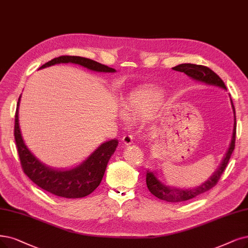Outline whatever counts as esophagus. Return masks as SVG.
Wrapping results in <instances>:
<instances>
[{"label":"esophagus","mask_w":248,"mask_h":248,"mask_svg":"<svg viewBox=\"0 0 248 248\" xmlns=\"http://www.w3.org/2000/svg\"><path fill=\"white\" fill-rule=\"evenodd\" d=\"M133 141V136L131 134H125L122 138V142L125 144V145H129L131 144Z\"/></svg>","instance_id":"obj_1"}]
</instances>
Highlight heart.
<instances>
[{
    "label": "heart",
    "mask_w": 248,
    "mask_h": 248,
    "mask_svg": "<svg viewBox=\"0 0 248 248\" xmlns=\"http://www.w3.org/2000/svg\"><path fill=\"white\" fill-rule=\"evenodd\" d=\"M162 93L150 86H143L128 94L124 103V110L128 115L147 116L160 104Z\"/></svg>",
    "instance_id": "heart-1"
}]
</instances>
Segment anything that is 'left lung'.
<instances>
[{
	"mask_svg": "<svg viewBox=\"0 0 248 248\" xmlns=\"http://www.w3.org/2000/svg\"><path fill=\"white\" fill-rule=\"evenodd\" d=\"M172 69L175 71L185 73L186 75L193 78L194 80L203 82L205 84L216 85V86L224 88V90H227L224 81L219 77V75H217L213 70H211L209 67H205L202 65H195V64H180ZM232 108L234 112V129H233L231 143L229 148H228V151L223 158L220 167L217 168V170L214 173V175L206 182H204L199 187L193 188V189H179V188H171L162 184L156 179V177L154 175L153 172H146V186L148 188V190H150L155 197L169 202H185L188 200L194 199V197H196L197 195L202 194L205 191H209L217 183V181L220 180L223 172L225 171V168L227 167L228 162H229L235 147L236 116H235V108L233 106V103H232Z\"/></svg>",
	"mask_w": 248,
	"mask_h": 248,
	"instance_id": "obj_1",
	"label": "left lung"
}]
</instances>
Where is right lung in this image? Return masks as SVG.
Returning a JSON list of instances; mask_svg holds the SVG:
<instances>
[{
    "mask_svg": "<svg viewBox=\"0 0 248 248\" xmlns=\"http://www.w3.org/2000/svg\"><path fill=\"white\" fill-rule=\"evenodd\" d=\"M74 63L97 72H115L116 70L91 59L79 56H60L44 64L41 68H46L59 63ZM39 68V69H41ZM20 96L18 98L15 113L14 136L17 151L20 158L23 172L33 183L42 189L66 199H79L91 194L100 185L105 174L107 164L118 146V140H112L103 143L93 155L81 165L69 171H56L49 169L39 162L25 145L18 120V108Z\"/></svg>",
    "mask_w": 248,
    "mask_h": 248,
    "instance_id": "obj_1",
    "label": "right lung"
}]
</instances>
